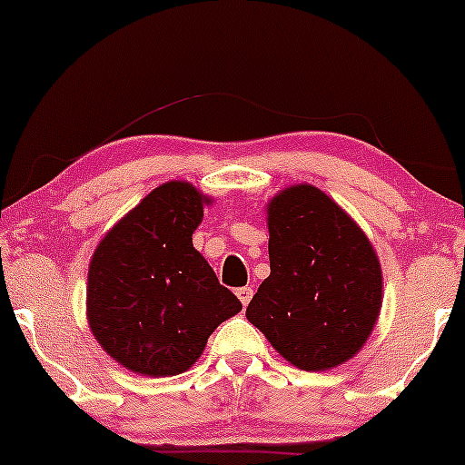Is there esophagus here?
Segmentation results:
<instances>
[{"label":"esophagus","instance_id":"obj_1","mask_svg":"<svg viewBox=\"0 0 465 465\" xmlns=\"http://www.w3.org/2000/svg\"><path fill=\"white\" fill-rule=\"evenodd\" d=\"M236 295H238V300H240V303H242V306H249L251 297H253V291H251L249 286H242V288H238Z\"/></svg>","mask_w":465,"mask_h":465}]
</instances>
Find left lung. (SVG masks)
I'll list each match as a JSON object with an SVG mask.
<instances>
[{"label":"left lung","mask_w":465,"mask_h":465,"mask_svg":"<svg viewBox=\"0 0 465 465\" xmlns=\"http://www.w3.org/2000/svg\"><path fill=\"white\" fill-rule=\"evenodd\" d=\"M271 275L247 319L303 371H325L361 351L382 308V269L371 240L339 203L311 183L266 203Z\"/></svg>","instance_id":"left-lung-1"}]
</instances>
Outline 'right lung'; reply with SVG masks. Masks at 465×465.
<instances>
[{"label": "right lung", "mask_w": 465, "mask_h": 465, "mask_svg": "<svg viewBox=\"0 0 465 465\" xmlns=\"http://www.w3.org/2000/svg\"><path fill=\"white\" fill-rule=\"evenodd\" d=\"M214 199L188 181H165L95 247L87 322L106 354L148 378L188 371L223 322L242 311L192 244Z\"/></svg>", "instance_id": "right-lung-1"}]
</instances>
